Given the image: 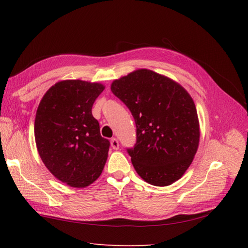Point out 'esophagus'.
Segmentation results:
<instances>
[{
    "mask_svg": "<svg viewBox=\"0 0 248 248\" xmlns=\"http://www.w3.org/2000/svg\"><path fill=\"white\" fill-rule=\"evenodd\" d=\"M110 146H112V148L115 149V150H117L119 148V143H118L117 139L110 140Z\"/></svg>",
    "mask_w": 248,
    "mask_h": 248,
    "instance_id": "obj_1",
    "label": "esophagus"
}]
</instances>
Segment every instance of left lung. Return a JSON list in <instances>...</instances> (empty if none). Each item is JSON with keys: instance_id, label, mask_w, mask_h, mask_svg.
Masks as SVG:
<instances>
[{"instance_id": "8db88e82", "label": "left lung", "mask_w": 248, "mask_h": 248, "mask_svg": "<svg viewBox=\"0 0 248 248\" xmlns=\"http://www.w3.org/2000/svg\"><path fill=\"white\" fill-rule=\"evenodd\" d=\"M112 93L132 114L136 143L127 151L136 172L155 186L180 179L199 144L196 107L178 83L140 69L112 83Z\"/></svg>"}]
</instances>
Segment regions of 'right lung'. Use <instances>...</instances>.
<instances>
[{
	"instance_id": "obj_1",
	"label": "right lung",
	"mask_w": 248,
	"mask_h": 248,
	"mask_svg": "<svg viewBox=\"0 0 248 248\" xmlns=\"http://www.w3.org/2000/svg\"><path fill=\"white\" fill-rule=\"evenodd\" d=\"M99 83L67 80L56 83L41 99L35 118V140L46 167L62 182L85 187L101 175L109 140L100 134L92 114L103 92Z\"/></svg>"
}]
</instances>
